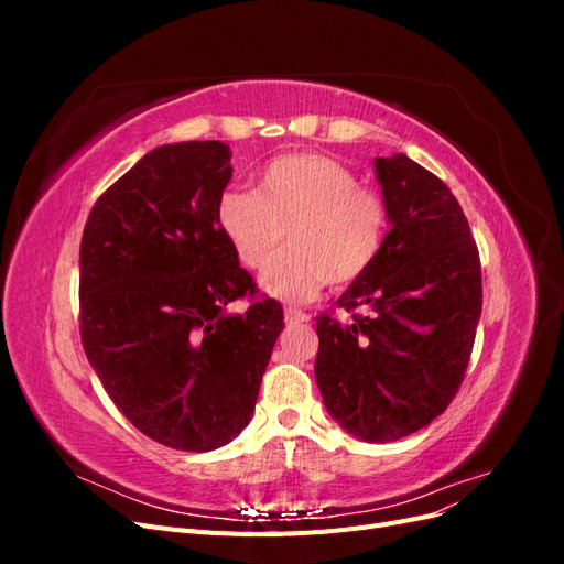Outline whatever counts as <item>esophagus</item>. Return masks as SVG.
Segmentation results:
<instances>
[{"label":"esophagus","instance_id":"1","mask_svg":"<svg viewBox=\"0 0 564 564\" xmlns=\"http://www.w3.org/2000/svg\"><path fill=\"white\" fill-rule=\"evenodd\" d=\"M284 322L289 324V327H294V324L308 322V315L301 313V311H296V308H286V311H284Z\"/></svg>","mask_w":564,"mask_h":564}]
</instances>
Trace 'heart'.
<instances>
[{"label":"heart","mask_w":564,"mask_h":564,"mask_svg":"<svg viewBox=\"0 0 564 564\" xmlns=\"http://www.w3.org/2000/svg\"><path fill=\"white\" fill-rule=\"evenodd\" d=\"M216 224L247 270L268 268L284 232L289 251L272 263L261 289L284 303H308L324 286H348L379 259L386 202L357 183L352 169L319 152L272 160L259 191L228 187Z\"/></svg>","instance_id":"heart-1"}]
</instances>
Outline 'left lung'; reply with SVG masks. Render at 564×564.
Segmentation results:
<instances>
[{
	"instance_id": "left-lung-1",
	"label": "left lung",
	"mask_w": 564,
	"mask_h": 564,
	"mask_svg": "<svg viewBox=\"0 0 564 564\" xmlns=\"http://www.w3.org/2000/svg\"><path fill=\"white\" fill-rule=\"evenodd\" d=\"M373 166L390 230L379 259L336 301L352 319L317 317L315 379L340 429L392 442L437 419L464 381L482 270L445 183L406 155L377 158Z\"/></svg>"
}]
</instances>
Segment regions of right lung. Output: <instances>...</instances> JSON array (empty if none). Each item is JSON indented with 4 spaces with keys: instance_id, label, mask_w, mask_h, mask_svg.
Returning <instances> with one entry per match:
<instances>
[{
    "instance_id": "add662e5",
    "label": "right lung",
    "mask_w": 564,
    "mask_h": 564,
    "mask_svg": "<svg viewBox=\"0 0 564 564\" xmlns=\"http://www.w3.org/2000/svg\"><path fill=\"white\" fill-rule=\"evenodd\" d=\"M230 148L187 141L150 150L100 195L79 245V334L110 400L150 440L212 452L251 421L282 305L256 282L216 224Z\"/></svg>"
}]
</instances>
